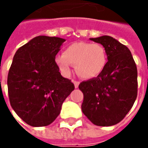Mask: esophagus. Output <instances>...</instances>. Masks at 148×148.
<instances>
[{
  "label": "esophagus",
  "mask_w": 148,
  "mask_h": 148,
  "mask_svg": "<svg viewBox=\"0 0 148 148\" xmlns=\"http://www.w3.org/2000/svg\"><path fill=\"white\" fill-rule=\"evenodd\" d=\"M73 82H74V86H75V88H77L78 87V86H79V84H80V82H78V81H73Z\"/></svg>",
  "instance_id": "obj_1"
}]
</instances>
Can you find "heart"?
<instances>
[{"instance_id": "b5f03b06", "label": "heart", "mask_w": 148, "mask_h": 148, "mask_svg": "<svg viewBox=\"0 0 148 148\" xmlns=\"http://www.w3.org/2000/svg\"><path fill=\"white\" fill-rule=\"evenodd\" d=\"M108 62L106 48L100 43L77 42L65 49L63 54L55 58V62L62 74H71L72 65H75L77 74L86 79L97 77L102 73Z\"/></svg>"}]
</instances>
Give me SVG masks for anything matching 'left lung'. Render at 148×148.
<instances>
[{
    "mask_svg": "<svg viewBox=\"0 0 148 148\" xmlns=\"http://www.w3.org/2000/svg\"><path fill=\"white\" fill-rule=\"evenodd\" d=\"M90 40L106 48L108 62L100 75L79 85L84 97L82 110L93 124L112 126L125 117L136 99V65L129 49L112 37Z\"/></svg>",
    "mask_w": 148,
    "mask_h": 148,
    "instance_id": "8db88e82",
    "label": "left lung"
}]
</instances>
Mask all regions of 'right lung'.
<instances>
[{"mask_svg":"<svg viewBox=\"0 0 148 148\" xmlns=\"http://www.w3.org/2000/svg\"><path fill=\"white\" fill-rule=\"evenodd\" d=\"M65 39L39 36L16 52L8 74L12 108L33 127L51 124L62 104L74 90L71 80L59 72L55 56Z\"/></svg>","mask_w":148,"mask_h":148,"instance_id":"obj_1","label":"right lung"}]
</instances>
